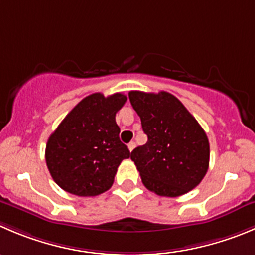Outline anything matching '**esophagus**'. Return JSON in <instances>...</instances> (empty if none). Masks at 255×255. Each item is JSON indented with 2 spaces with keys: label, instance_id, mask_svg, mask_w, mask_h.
Returning a JSON list of instances; mask_svg holds the SVG:
<instances>
[{
  "label": "esophagus",
  "instance_id": "esophagus-1",
  "mask_svg": "<svg viewBox=\"0 0 255 255\" xmlns=\"http://www.w3.org/2000/svg\"><path fill=\"white\" fill-rule=\"evenodd\" d=\"M128 147H129L130 151H132V150H134V147H135V142L131 141L129 145H128Z\"/></svg>",
  "mask_w": 255,
  "mask_h": 255
}]
</instances>
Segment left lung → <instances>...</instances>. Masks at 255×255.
Instances as JSON below:
<instances>
[{"label": "left lung", "mask_w": 255, "mask_h": 255, "mask_svg": "<svg viewBox=\"0 0 255 255\" xmlns=\"http://www.w3.org/2000/svg\"><path fill=\"white\" fill-rule=\"evenodd\" d=\"M147 142L132 150L142 184L160 196H179L199 185L209 168V141L174 95L130 91Z\"/></svg>", "instance_id": "1"}]
</instances>
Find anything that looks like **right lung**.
Returning a JSON list of instances; mask_svg holds the SVG:
<instances>
[{"label":"right lung","instance_id":"obj_1","mask_svg":"<svg viewBox=\"0 0 255 255\" xmlns=\"http://www.w3.org/2000/svg\"><path fill=\"white\" fill-rule=\"evenodd\" d=\"M126 100L121 93L108 98L91 94L51 134L46 164L60 188L79 196H95L111 188L120 162L130 157L115 120Z\"/></svg>","mask_w":255,"mask_h":255}]
</instances>
